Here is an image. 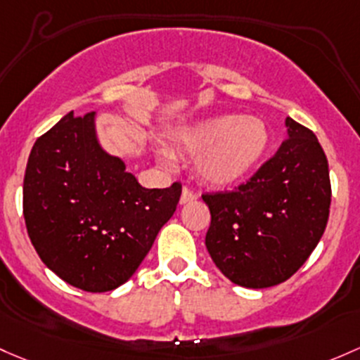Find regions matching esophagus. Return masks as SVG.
<instances>
[{"mask_svg":"<svg viewBox=\"0 0 360 360\" xmlns=\"http://www.w3.org/2000/svg\"><path fill=\"white\" fill-rule=\"evenodd\" d=\"M196 198H198V195H196L195 191H191L190 188H183V193H181L179 203H181V205H186V203L195 202Z\"/></svg>","mask_w":360,"mask_h":360,"instance_id":"34e87169","label":"esophagus"}]
</instances>
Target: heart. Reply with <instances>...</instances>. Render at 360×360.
<instances>
[{
	"label": "heart",
	"mask_w": 360,
	"mask_h": 360,
	"mask_svg": "<svg viewBox=\"0 0 360 360\" xmlns=\"http://www.w3.org/2000/svg\"><path fill=\"white\" fill-rule=\"evenodd\" d=\"M183 153L198 155L196 172L210 186L228 188L247 179L269 148V131L257 117L221 113L198 120L174 134ZM165 158V155H162Z\"/></svg>",
	"instance_id": "obj_1"
}]
</instances>
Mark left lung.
Returning <instances> with one entry per match:
<instances>
[{"mask_svg":"<svg viewBox=\"0 0 360 360\" xmlns=\"http://www.w3.org/2000/svg\"><path fill=\"white\" fill-rule=\"evenodd\" d=\"M286 139L247 184L203 195L205 245L217 269L245 288L291 278L319 243L330 217L328 160L312 131L286 117Z\"/></svg>","mask_w":360,"mask_h":360,"instance_id":"1","label":"left lung"}]
</instances>
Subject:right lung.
<instances>
[{"label": "right lung", "mask_w": 360, "mask_h": 360, "mask_svg": "<svg viewBox=\"0 0 360 360\" xmlns=\"http://www.w3.org/2000/svg\"><path fill=\"white\" fill-rule=\"evenodd\" d=\"M179 196V183L143 188L100 143L96 113L70 112L34 143L24 217L48 269L75 288L103 293L138 271Z\"/></svg>", "instance_id": "1"}]
</instances>
